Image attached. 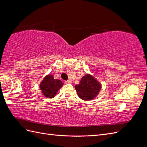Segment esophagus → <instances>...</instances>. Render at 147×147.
<instances>
[{
  "label": "esophagus",
  "instance_id": "esophagus-1",
  "mask_svg": "<svg viewBox=\"0 0 147 147\" xmlns=\"http://www.w3.org/2000/svg\"><path fill=\"white\" fill-rule=\"evenodd\" d=\"M65 83H72V82H71L70 80H67V81H65Z\"/></svg>",
  "mask_w": 147,
  "mask_h": 147
}]
</instances>
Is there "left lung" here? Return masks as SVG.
I'll return each mask as SVG.
<instances>
[{"label":"left lung","instance_id":"left-lung-1","mask_svg":"<svg viewBox=\"0 0 147 147\" xmlns=\"http://www.w3.org/2000/svg\"><path fill=\"white\" fill-rule=\"evenodd\" d=\"M101 84L90 74H86L81 79L75 89L79 97L84 100L94 99L100 90Z\"/></svg>","mask_w":147,"mask_h":147}]
</instances>
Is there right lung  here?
<instances>
[{
    "mask_svg": "<svg viewBox=\"0 0 147 147\" xmlns=\"http://www.w3.org/2000/svg\"><path fill=\"white\" fill-rule=\"evenodd\" d=\"M63 85V82L55 79L52 75H48L44 78L40 84V88L44 96L48 98H52L55 96L57 92Z\"/></svg>",
    "mask_w": 147,
    "mask_h": 147,
    "instance_id": "obj_1",
    "label": "right lung"
}]
</instances>
